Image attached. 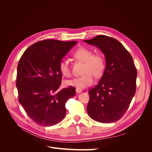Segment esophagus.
Listing matches in <instances>:
<instances>
[{
	"label": "esophagus",
	"instance_id": "34e87169",
	"mask_svg": "<svg viewBox=\"0 0 152 152\" xmlns=\"http://www.w3.org/2000/svg\"><path fill=\"white\" fill-rule=\"evenodd\" d=\"M82 91V90L81 89H79V88H77L76 89V92H77V93H80Z\"/></svg>",
	"mask_w": 152,
	"mask_h": 152
}]
</instances>
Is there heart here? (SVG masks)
<instances>
[{"label":"heart","instance_id":"heart-1","mask_svg":"<svg viewBox=\"0 0 152 152\" xmlns=\"http://www.w3.org/2000/svg\"><path fill=\"white\" fill-rule=\"evenodd\" d=\"M73 56L79 60L84 62L82 71L84 75L66 80V84L67 86L84 89L94 83V76L100 77L103 75L105 68V61L102 54H93L91 50L81 47L75 50L73 53ZM59 69L64 76H71L70 63L68 59H61L59 64Z\"/></svg>","mask_w":152,"mask_h":152}]
</instances>
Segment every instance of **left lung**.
Listing matches in <instances>:
<instances>
[{
	"instance_id": "left-lung-1",
	"label": "left lung",
	"mask_w": 152,
	"mask_h": 152,
	"mask_svg": "<svg viewBox=\"0 0 152 152\" xmlns=\"http://www.w3.org/2000/svg\"><path fill=\"white\" fill-rule=\"evenodd\" d=\"M84 41L99 48L106 60L102 79L89 91L87 113L101 123L117 121L126 112L136 93L137 71L133 59L120 42L110 37L98 35Z\"/></svg>"
}]
</instances>
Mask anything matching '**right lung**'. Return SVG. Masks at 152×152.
Returning <instances> with one entry per match:
<instances>
[{"mask_svg":"<svg viewBox=\"0 0 152 152\" xmlns=\"http://www.w3.org/2000/svg\"><path fill=\"white\" fill-rule=\"evenodd\" d=\"M77 43L41 40L30 45L20 59L16 84L19 102L39 125L52 126L61 122L66 102L75 95L73 87L58 89L62 77L59 62Z\"/></svg>","mask_w":152,"mask_h":152,"instance_id":"obj_1","label":"right lung"}]
</instances>
